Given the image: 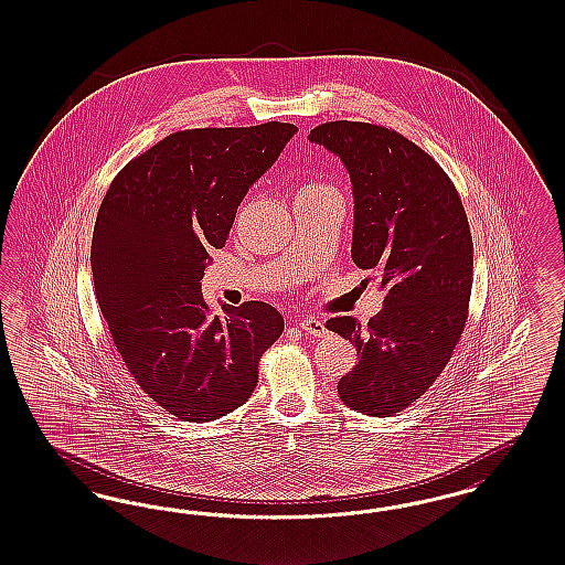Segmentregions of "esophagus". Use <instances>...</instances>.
Listing matches in <instances>:
<instances>
[{"label": "esophagus", "mask_w": 565, "mask_h": 565, "mask_svg": "<svg viewBox=\"0 0 565 565\" xmlns=\"http://www.w3.org/2000/svg\"><path fill=\"white\" fill-rule=\"evenodd\" d=\"M300 329L308 333V335H315V338H323L327 335V327L321 319H315V317H307V319H302L300 323Z\"/></svg>", "instance_id": "obj_1"}]
</instances>
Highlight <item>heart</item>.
I'll list each match as a JSON object with an SVG mask.
<instances>
[{
  "instance_id": "heart-1",
  "label": "heart",
  "mask_w": 565,
  "mask_h": 565,
  "mask_svg": "<svg viewBox=\"0 0 565 565\" xmlns=\"http://www.w3.org/2000/svg\"><path fill=\"white\" fill-rule=\"evenodd\" d=\"M315 189H321V184H312V182H308V184H305V186H300V190H298V192H305V190Z\"/></svg>"
}]
</instances>
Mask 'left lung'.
<instances>
[{
  "label": "left lung",
  "mask_w": 565,
  "mask_h": 565,
  "mask_svg": "<svg viewBox=\"0 0 565 565\" xmlns=\"http://www.w3.org/2000/svg\"><path fill=\"white\" fill-rule=\"evenodd\" d=\"M308 140L338 154L350 173L352 260L385 290L366 326L352 317L327 321L359 350L338 394L348 408L385 418L427 392L462 335L472 290L470 225L449 175L399 132L327 121Z\"/></svg>",
  "instance_id": "left-lung-1"
}]
</instances>
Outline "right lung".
I'll return each mask as SVG.
<instances>
[{
  "label": "right lung",
  "instance_id": "obj_1",
  "mask_svg": "<svg viewBox=\"0 0 565 565\" xmlns=\"http://www.w3.org/2000/svg\"><path fill=\"white\" fill-rule=\"evenodd\" d=\"M296 132L284 121L173 132L132 159L99 206L90 269L103 319L140 390L180 420L242 406L284 331L267 302L213 315L201 279L242 199Z\"/></svg>",
  "mask_w": 565,
  "mask_h": 565
}]
</instances>
